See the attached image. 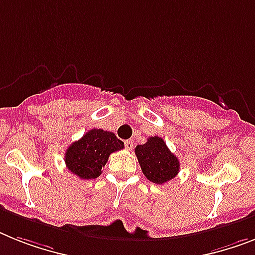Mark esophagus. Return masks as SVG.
Segmentation results:
<instances>
[{"label": "esophagus", "instance_id": "1", "mask_svg": "<svg viewBox=\"0 0 255 255\" xmlns=\"http://www.w3.org/2000/svg\"><path fill=\"white\" fill-rule=\"evenodd\" d=\"M132 143H134V142H132L131 139L126 140V142H125V147H126V148H128V150H131V148H132Z\"/></svg>", "mask_w": 255, "mask_h": 255}]
</instances>
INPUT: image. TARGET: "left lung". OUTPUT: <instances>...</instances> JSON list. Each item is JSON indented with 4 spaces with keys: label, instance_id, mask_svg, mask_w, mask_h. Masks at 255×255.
Listing matches in <instances>:
<instances>
[{
    "label": "left lung",
    "instance_id": "1",
    "mask_svg": "<svg viewBox=\"0 0 255 255\" xmlns=\"http://www.w3.org/2000/svg\"><path fill=\"white\" fill-rule=\"evenodd\" d=\"M135 155L143 174L153 184H165L180 170V161L160 136H150L144 144H138Z\"/></svg>",
    "mask_w": 255,
    "mask_h": 255
}]
</instances>
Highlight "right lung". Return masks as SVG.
<instances>
[{"instance_id":"right-lung-1","label":"right lung","mask_w":255,"mask_h":255,"mask_svg":"<svg viewBox=\"0 0 255 255\" xmlns=\"http://www.w3.org/2000/svg\"><path fill=\"white\" fill-rule=\"evenodd\" d=\"M124 148V142L111 131L92 129L69 146L65 152L67 169L82 180H91L102 174L109 155Z\"/></svg>"}]
</instances>
